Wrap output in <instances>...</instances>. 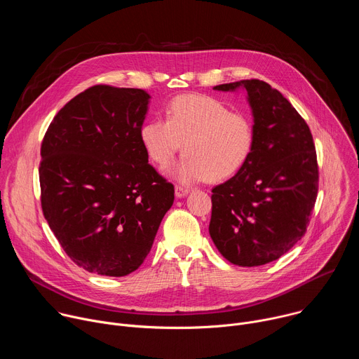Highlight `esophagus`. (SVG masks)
Listing matches in <instances>:
<instances>
[{
	"mask_svg": "<svg viewBox=\"0 0 359 359\" xmlns=\"http://www.w3.org/2000/svg\"><path fill=\"white\" fill-rule=\"evenodd\" d=\"M189 191H190V189L183 187V186H176V187H175L176 197H184V196H187V194H189Z\"/></svg>",
	"mask_w": 359,
	"mask_h": 359,
	"instance_id": "1",
	"label": "esophagus"
}]
</instances>
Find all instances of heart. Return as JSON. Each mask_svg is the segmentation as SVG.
Wrapping results in <instances>:
<instances>
[{
    "instance_id": "heart-1",
    "label": "heart",
    "mask_w": 359,
    "mask_h": 359,
    "mask_svg": "<svg viewBox=\"0 0 359 359\" xmlns=\"http://www.w3.org/2000/svg\"><path fill=\"white\" fill-rule=\"evenodd\" d=\"M139 137L147 158L161 169L168 168L183 147L186 156L172 172L179 182L208 179L217 183L244 168L254 149L255 133L247 115L230 112L219 99L182 95L170 102L166 119L146 121Z\"/></svg>"
}]
</instances>
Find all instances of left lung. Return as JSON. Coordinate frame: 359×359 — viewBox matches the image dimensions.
Listing matches in <instances>:
<instances>
[{
  "label": "left lung",
  "mask_w": 359,
  "mask_h": 359,
  "mask_svg": "<svg viewBox=\"0 0 359 359\" xmlns=\"http://www.w3.org/2000/svg\"><path fill=\"white\" fill-rule=\"evenodd\" d=\"M247 90L254 116L248 162L212 191L209 233L226 260L241 267L280 259L310 224L318 193L311 130L290 102L267 82L245 79L215 86Z\"/></svg>",
  "instance_id": "left-lung-1"
}]
</instances>
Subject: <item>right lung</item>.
Instances as JSON below:
<instances>
[{
  "instance_id": "right-lung-1",
  "label": "right lung",
  "mask_w": 359,
  "mask_h": 359,
  "mask_svg": "<svg viewBox=\"0 0 359 359\" xmlns=\"http://www.w3.org/2000/svg\"><path fill=\"white\" fill-rule=\"evenodd\" d=\"M143 89L95 85L55 115L41 144V208L68 257L123 277L149 254L175 187L147 162Z\"/></svg>"
}]
</instances>
